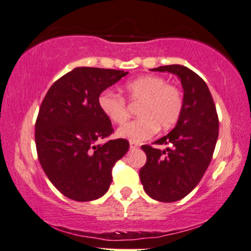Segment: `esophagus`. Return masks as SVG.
Returning <instances> with one entry per match:
<instances>
[{
	"mask_svg": "<svg viewBox=\"0 0 251 251\" xmlns=\"http://www.w3.org/2000/svg\"><path fill=\"white\" fill-rule=\"evenodd\" d=\"M138 147H139V145L137 143H134V141H129V149L135 150V149H138Z\"/></svg>",
	"mask_w": 251,
	"mask_h": 251,
	"instance_id": "34e87169",
	"label": "esophagus"
}]
</instances>
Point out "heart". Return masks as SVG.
<instances>
[{"mask_svg": "<svg viewBox=\"0 0 251 251\" xmlns=\"http://www.w3.org/2000/svg\"><path fill=\"white\" fill-rule=\"evenodd\" d=\"M126 95L132 102H139L138 119L124 124L117 131L120 138L131 141L149 139L159 131L174 127L183 110L182 93L176 86L167 84L164 77L146 75L127 81L124 85ZM101 113L112 124H123L127 119L128 111L125 99L110 90L98 97Z\"/></svg>", "mask_w": 251, "mask_h": 251, "instance_id": "obj_1", "label": "heart"}]
</instances>
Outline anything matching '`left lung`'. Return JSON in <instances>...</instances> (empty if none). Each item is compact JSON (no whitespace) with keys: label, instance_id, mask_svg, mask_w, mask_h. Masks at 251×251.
I'll use <instances>...</instances> for the list:
<instances>
[{"label":"left lung","instance_id":"8db88e82","mask_svg":"<svg viewBox=\"0 0 251 251\" xmlns=\"http://www.w3.org/2000/svg\"><path fill=\"white\" fill-rule=\"evenodd\" d=\"M152 71L179 77L183 110L175 127L154 143L171 147L161 151L141 146L147 160L139 176L147 195L160 202H174L188 195L207 171L219 137V118L207 84L191 69L173 64Z\"/></svg>","mask_w":251,"mask_h":251}]
</instances>
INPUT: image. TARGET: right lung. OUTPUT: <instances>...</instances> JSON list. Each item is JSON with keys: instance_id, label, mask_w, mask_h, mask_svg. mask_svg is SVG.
Returning <instances> with one entry per match:
<instances>
[{"instance_id": "add662e5", "label": "right lung", "mask_w": 251, "mask_h": 251, "mask_svg": "<svg viewBox=\"0 0 251 251\" xmlns=\"http://www.w3.org/2000/svg\"><path fill=\"white\" fill-rule=\"evenodd\" d=\"M128 72L76 68L51 85L35 125L39 164L53 186L71 200L101 198L112 182V168L128 151L125 139L105 144L112 124L98 106V97Z\"/></svg>"}]
</instances>
